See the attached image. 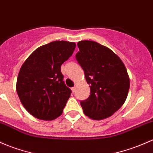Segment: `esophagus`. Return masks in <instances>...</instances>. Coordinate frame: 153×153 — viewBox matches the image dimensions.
Masks as SVG:
<instances>
[{"instance_id":"1","label":"esophagus","mask_w":153,"mask_h":153,"mask_svg":"<svg viewBox=\"0 0 153 153\" xmlns=\"http://www.w3.org/2000/svg\"><path fill=\"white\" fill-rule=\"evenodd\" d=\"M71 89H72V92H75V89H76V87H75V86H74V87H72L71 88Z\"/></svg>"}]
</instances>
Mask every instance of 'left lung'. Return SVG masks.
<instances>
[{"instance_id": "left-lung-1", "label": "left lung", "mask_w": 153, "mask_h": 153, "mask_svg": "<svg viewBox=\"0 0 153 153\" xmlns=\"http://www.w3.org/2000/svg\"><path fill=\"white\" fill-rule=\"evenodd\" d=\"M77 61L90 85V95L81 101L83 113L94 120L113 115L128 97L130 78L126 67L108 48L89 40L78 42Z\"/></svg>"}]
</instances>
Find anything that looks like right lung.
<instances>
[{
	"label": "right lung",
	"instance_id": "add662e5",
	"mask_svg": "<svg viewBox=\"0 0 153 153\" xmlns=\"http://www.w3.org/2000/svg\"><path fill=\"white\" fill-rule=\"evenodd\" d=\"M75 46L71 42H52L35 50L22 65L17 94L27 111L39 120L51 121L62 115L72 91L63 81L61 66Z\"/></svg>",
	"mask_w": 153,
	"mask_h": 153
}]
</instances>
